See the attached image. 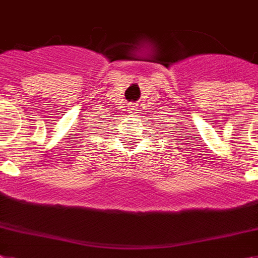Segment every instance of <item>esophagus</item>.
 Masks as SVG:
<instances>
[{
  "label": "esophagus",
  "mask_w": 258,
  "mask_h": 258,
  "mask_svg": "<svg viewBox=\"0 0 258 258\" xmlns=\"http://www.w3.org/2000/svg\"><path fill=\"white\" fill-rule=\"evenodd\" d=\"M128 111H131V112H134V111H135V106H130Z\"/></svg>",
  "instance_id": "esophagus-1"
}]
</instances>
